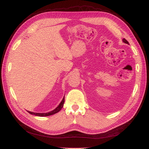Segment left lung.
Masks as SVG:
<instances>
[{
	"label": "left lung",
	"mask_w": 149,
	"mask_h": 149,
	"mask_svg": "<svg viewBox=\"0 0 149 149\" xmlns=\"http://www.w3.org/2000/svg\"><path fill=\"white\" fill-rule=\"evenodd\" d=\"M123 42H124V43H127V44H129V43H128V41H127V40H126L125 38H124V39H123Z\"/></svg>",
	"instance_id": "obj_1"
}]
</instances>
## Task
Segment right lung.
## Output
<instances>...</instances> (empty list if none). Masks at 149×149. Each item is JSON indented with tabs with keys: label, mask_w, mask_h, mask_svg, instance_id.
<instances>
[{
	"label": "right lung",
	"mask_w": 149,
	"mask_h": 149,
	"mask_svg": "<svg viewBox=\"0 0 149 149\" xmlns=\"http://www.w3.org/2000/svg\"><path fill=\"white\" fill-rule=\"evenodd\" d=\"M64 101H65V97H63L62 100L61 101V102L60 103V104H59L56 108L54 109H53V110L49 111V112H47V113H35V112H32V111H27L29 112V113H30V114L34 115V116H39V117L49 116H51V115L56 113H58V111H60L61 110V108H62L63 106Z\"/></svg>",
	"instance_id": "obj_1"
}]
</instances>
